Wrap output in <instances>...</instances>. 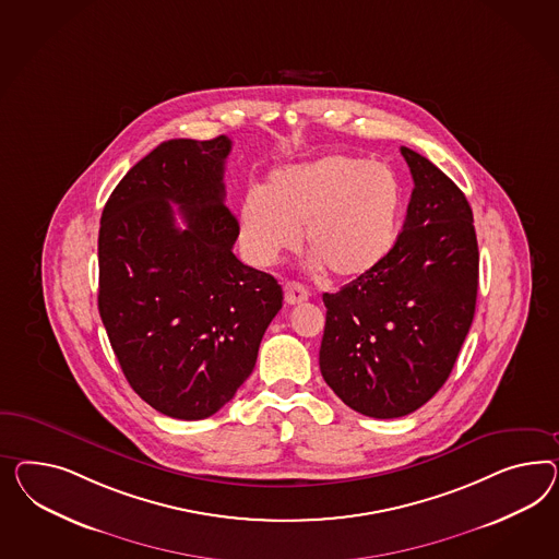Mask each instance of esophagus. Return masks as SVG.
<instances>
[{
	"instance_id": "obj_1",
	"label": "esophagus",
	"mask_w": 559,
	"mask_h": 559,
	"mask_svg": "<svg viewBox=\"0 0 559 559\" xmlns=\"http://www.w3.org/2000/svg\"><path fill=\"white\" fill-rule=\"evenodd\" d=\"M307 299H309V290L302 287L301 283L288 281L285 285V301L288 305H297V302L307 301Z\"/></svg>"
}]
</instances>
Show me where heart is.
Wrapping results in <instances>:
<instances>
[{
	"label": "heart",
	"mask_w": 559,
	"mask_h": 559,
	"mask_svg": "<svg viewBox=\"0 0 559 559\" xmlns=\"http://www.w3.org/2000/svg\"><path fill=\"white\" fill-rule=\"evenodd\" d=\"M401 210L403 187L389 166L330 154L272 170L262 191L241 199L238 231L248 258L271 266L297 248L305 226L316 269L360 278L391 254Z\"/></svg>",
	"instance_id": "b5f03b06"
}]
</instances>
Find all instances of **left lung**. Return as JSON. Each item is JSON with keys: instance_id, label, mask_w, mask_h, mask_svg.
<instances>
[{"instance_id": "1", "label": "left lung", "mask_w": 559, "mask_h": 559, "mask_svg": "<svg viewBox=\"0 0 559 559\" xmlns=\"http://www.w3.org/2000/svg\"><path fill=\"white\" fill-rule=\"evenodd\" d=\"M415 189L403 231L377 271L325 293L319 368L347 407L405 417L452 372L474 319L478 241L468 199L431 160L401 146Z\"/></svg>"}]
</instances>
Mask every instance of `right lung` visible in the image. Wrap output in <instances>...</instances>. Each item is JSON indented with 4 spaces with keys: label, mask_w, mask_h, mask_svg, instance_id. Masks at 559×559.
Returning <instances> with one entry per match:
<instances>
[{
    "label": "right lung",
    "mask_w": 559,
    "mask_h": 559,
    "mask_svg": "<svg viewBox=\"0 0 559 559\" xmlns=\"http://www.w3.org/2000/svg\"><path fill=\"white\" fill-rule=\"evenodd\" d=\"M229 151L227 136L163 142L102 213L99 316L130 386L173 419L212 417L234 399L283 307L276 278L231 250L240 231L224 203Z\"/></svg>",
    "instance_id": "1"
}]
</instances>
